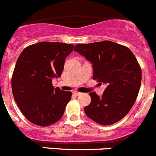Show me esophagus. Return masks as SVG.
<instances>
[{"mask_svg": "<svg viewBox=\"0 0 156 156\" xmlns=\"http://www.w3.org/2000/svg\"><path fill=\"white\" fill-rule=\"evenodd\" d=\"M73 94L76 96H79V95H80L81 93L78 92V91H73Z\"/></svg>", "mask_w": 156, "mask_h": 156, "instance_id": "obj_1", "label": "esophagus"}]
</instances>
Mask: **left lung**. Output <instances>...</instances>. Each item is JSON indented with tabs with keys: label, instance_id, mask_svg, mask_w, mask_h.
I'll return each mask as SVG.
<instances>
[{
	"label": "left lung",
	"instance_id": "1",
	"mask_svg": "<svg viewBox=\"0 0 156 156\" xmlns=\"http://www.w3.org/2000/svg\"><path fill=\"white\" fill-rule=\"evenodd\" d=\"M93 65V79L106 84L102 97L90 93L84 108L88 118L102 125L118 122L135 104L141 82V67L131 50L111 41L78 44L74 48Z\"/></svg>",
	"mask_w": 156,
	"mask_h": 156
}]
</instances>
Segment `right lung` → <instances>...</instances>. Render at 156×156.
Returning a JSON list of instances; mask_svg holds the SVG:
<instances>
[{"instance_id": "right-lung-1", "label": "right lung", "mask_w": 156, "mask_h": 156, "mask_svg": "<svg viewBox=\"0 0 156 156\" xmlns=\"http://www.w3.org/2000/svg\"><path fill=\"white\" fill-rule=\"evenodd\" d=\"M73 48L70 44L42 42L20 54L11 80L13 96L24 116L35 125L49 126L63 115L72 93L54 88L52 80L61 76Z\"/></svg>"}]
</instances>
